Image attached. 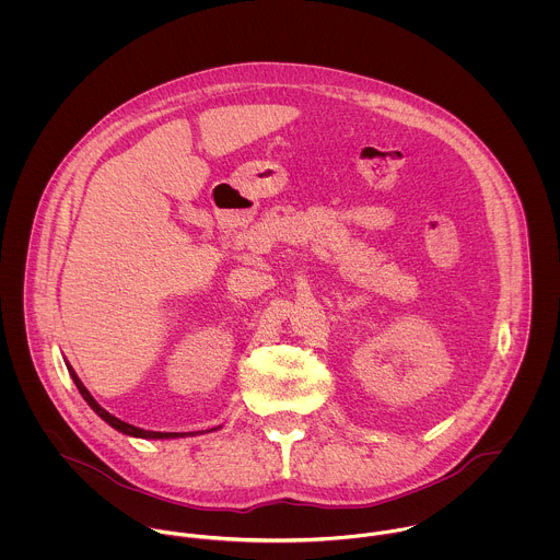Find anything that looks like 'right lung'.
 Here are the masks:
<instances>
[{
  "instance_id": "obj_1",
  "label": "right lung",
  "mask_w": 560,
  "mask_h": 560,
  "mask_svg": "<svg viewBox=\"0 0 560 560\" xmlns=\"http://www.w3.org/2000/svg\"><path fill=\"white\" fill-rule=\"evenodd\" d=\"M69 373H71V377H73V382H75V386H78V390L81 393V397L85 399V402L107 422V424H112L114 429H118V431H122V433H127V435H136V438H153V440H160V438H174V435H178V433H161V431H147V429H140V427H133V424H129V422H125V420H120V418H116V416H112L109 411H105L96 400L92 399V395L85 390V386L81 384L80 377H78V373L69 366ZM183 435V433H180Z\"/></svg>"
}]
</instances>
